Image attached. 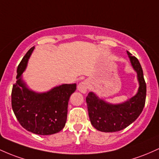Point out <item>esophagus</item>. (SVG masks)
<instances>
[{
  "label": "esophagus",
  "mask_w": 159,
  "mask_h": 159,
  "mask_svg": "<svg viewBox=\"0 0 159 159\" xmlns=\"http://www.w3.org/2000/svg\"><path fill=\"white\" fill-rule=\"evenodd\" d=\"M89 86V82L87 81V80H84V81L81 82V83H79V85H78L77 86V89L78 90H79V92H81V93L84 94L87 92V90H88Z\"/></svg>",
  "instance_id": "obj_1"
}]
</instances>
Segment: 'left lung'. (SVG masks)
I'll list each match as a JSON object with an SVG mask.
<instances>
[{
	"mask_svg": "<svg viewBox=\"0 0 159 159\" xmlns=\"http://www.w3.org/2000/svg\"><path fill=\"white\" fill-rule=\"evenodd\" d=\"M133 69L136 71L139 88L137 94L125 102L110 103L90 92L86 97L89 116L94 128L102 132L121 131L134 122L142 113L146 101L147 85L143 69L135 56L127 51Z\"/></svg>",
	"mask_w": 159,
	"mask_h": 159,
	"instance_id": "8db88e82",
	"label": "left lung"
}]
</instances>
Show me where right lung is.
I'll return each mask as SVG.
<instances>
[{"label": "right lung", "instance_id": "1", "mask_svg": "<svg viewBox=\"0 0 159 159\" xmlns=\"http://www.w3.org/2000/svg\"><path fill=\"white\" fill-rule=\"evenodd\" d=\"M31 47L17 67L16 83L12 89V108L17 120L27 131L39 135H50L63 129L67 121V107L76 84H62L46 92H36L22 79Z\"/></svg>", "mask_w": 159, "mask_h": 159}]
</instances>
